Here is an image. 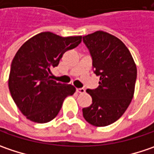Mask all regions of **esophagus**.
<instances>
[{"instance_id":"obj_1","label":"esophagus","mask_w":154,"mask_h":154,"mask_svg":"<svg viewBox=\"0 0 154 154\" xmlns=\"http://www.w3.org/2000/svg\"><path fill=\"white\" fill-rule=\"evenodd\" d=\"M77 92L80 93V94H84V93H85V90L84 88H78V89H77Z\"/></svg>"}]
</instances>
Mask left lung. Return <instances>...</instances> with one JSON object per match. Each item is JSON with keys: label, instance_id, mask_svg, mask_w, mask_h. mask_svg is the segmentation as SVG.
<instances>
[{"label": "left lung", "instance_id": "1", "mask_svg": "<svg viewBox=\"0 0 154 154\" xmlns=\"http://www.w3.org/2000/svg\"><path fill=\"white\" fill-rule=\"evenodd\" d=\"M92 58L99 86L86 90L92 104L83 109L84 119L96 127L114 123L129 106L134 93L137 69L129 50L118 38L97 31L83 37Z\"/></svg>", "mask_w": 154, "mask_h": 154}]
</instances>
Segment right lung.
Returning <instances> with one entry per match:
<instances>
[{
  "label": "right lung",
  "mask_w": 154,
  "mask_h": 154,
  "mask_svg": "<svg viewBox=\"0 0 154 154\" xmlns=\"http://www.w3.org/2000/svg\"><path fill=\"white\" fill-rule=\"evenodd\" d=\"M82 36L60 37L50 32L31 38L18 50L11 64L8 87L13 100L28 120L45 123L57 116L64 100L75 87L51 79V70L65 51L77 47Z\"/></svg>",
  "instance_id": "1"
}]
</instances>
